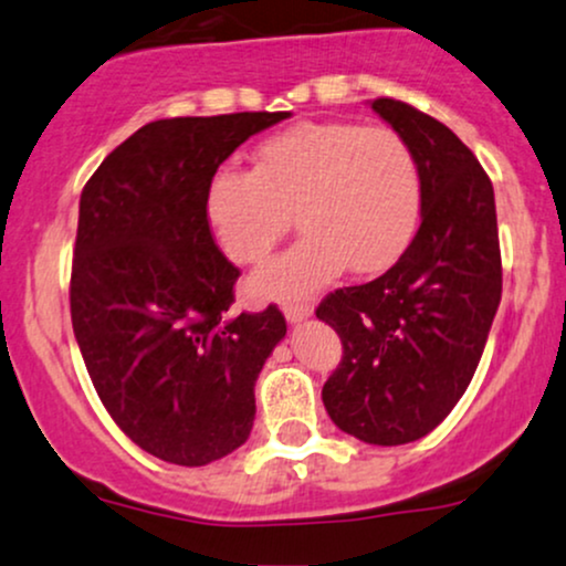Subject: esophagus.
<instances>
[{"label":"esophagus","mask_w":566,"mask_h":566,"mask_svg":"<svg viewBox=\"0 0 566 566\" xmlns=\"http://www.w3.org/2000/svg\"><path fill=\"white\" fill-rule=\"evenodd\" d=\"M283 312H285V321L298 323V321H304V317L312 315V304L310 302H289L283 307Z\"/></svg>","instance_id":"esophagus-1"}]
</instances>
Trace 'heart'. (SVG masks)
Instances as JSON below:
<instances>
[{"label": "heart", "mask_w": 566, "mask_h": 566, "mask_svg": "<svg viewBox=\"0 0 566 566\" xmlns=\"http://www.w3.org/2000/svg\"><path fill=\"white\" fill-rule=\"evenodd\" d=\"M423 175L413 145L389 126L304 122L256 148L254 169L224 164L206 188V217L232 262L256 264L291 228L302 238L254 272L256 298H302L344 270L376 275L413 241Z\"/></svg>", "instance_id": "obj_1"}]
</instances>
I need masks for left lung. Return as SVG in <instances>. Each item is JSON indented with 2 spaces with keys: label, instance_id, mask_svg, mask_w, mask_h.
<instances>
[{
  "label": "left lung",
  "instance_id": "left-lung-1",
  "mask_svg": "<svg viewBox=\"0 0 566 566\" xmlns=\"http://www.w3.org/2000/svg\"><path fill=\"white\" fill-rule=\"evenodd\" d=\"M413 145L423 211L405 254L376 281L315 310L342 338L323 387L331 421L368 444H405L448 418L471 384L501 304L495 192L476 156L442 122L402 99L370 103Z\"/></svg>",
  "mask_w": 566,
  "mask_h": 566
}]
</instances>
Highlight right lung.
<instances>
[{"label":"right lung","mask_w":566,"mask_h":566,"mask_svg":"<svg viewBox=\"0 0 566 566\" xmlns=\"http://www.w3.org/2000/svg\"><path fill=\"white\" fill-rule=\"evenodd\" d=\"M277 113L161 118L84 185L71 323L99 400L145 453L206 467L249 440L254 384L285 336L283 312L230 315L241 270L211 235L206 188Z\"/></svg>","instance_id":"right-lung-1"}]
</instances>
